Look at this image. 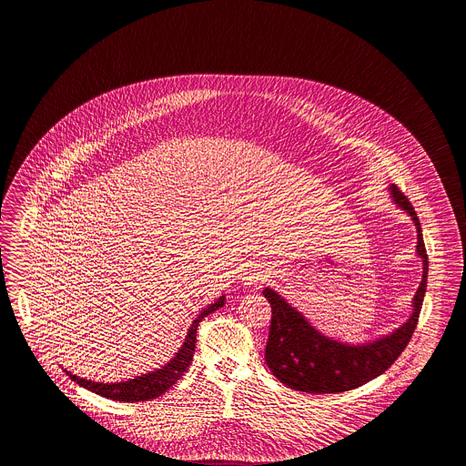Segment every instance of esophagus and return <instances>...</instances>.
Listing matches in <instances>:
<instances>
[{
    "mask_svg": "<svg viewBox=\"0 0 466 466\" xmlns=\"http://www.w3.org/2000/svg\"><path fill=\"white\" fill-rule=\"evenodd\" d=\"M267 279V273L261 269H250L245 273L244 280L247 286H259Z\"/></svg>",
    "mask_w": 466,
    "mask_h": 466,
    "instance_id": "obj_1",
    "label": "esophagus"
}]
</instances>
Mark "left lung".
Instances as JSON below:
<instances>
[{"label":"left lung","instance_id":"8db88e82","mask_svg":"<svg viewBox=\"0 0 466 466\" xmlns=\"http://www.w3.org/2000/svg\"><path fill=\"white\" fill-rule=\"evenodd\" d=\"M390 191L394 203L416 224L422 279L412 299V314L391 335L367 343H343L322 335L280 294L265 288L263 294L271 305L265 360L271 373L294 391L324 394L356 390L391 367L412 339L428 284V254L412 203L396 186H390Z\"/></svg>","mask_w":466,"mask_h":466}]
</instances>
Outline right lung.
<instances>
[{
    "label": "right lung",
    "mask_w": 466,
    "mask_h": 466,
    "mask_svg": "<svg viewBox=\"0 0 466 466\" xmlns=\"http://www.w3.org/2000/svg\"><path fill=\"white\" fill-rule=\"evenodd\" d=\"M224 296H221L218 301H214L212 305H208L207 309H203L199 312L193 324L189 326V331L186 335V340L182 343V347L178 349V352H175L172 360L165 365V367L157 368L154 371L144 373L140 377L124 380V382H112V384H105V382H95V380H87V379H80L74 375L72 371L65 370L66 375H70V379L75 380L78 386L89 390V391L101 394L103 398H110L116 401H147L154 400L161 394L168 391L173 384L186 373V370L191 365L193 356H195V347H197V329L198 324L201 322V319L207 318L208 314L219 310L224 305Z\"/></svg>",
    "instance_id": "obj_1"
}]
</instances>
